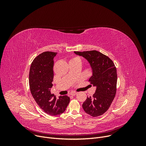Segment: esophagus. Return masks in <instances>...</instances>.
<instances>
[{
  "label": "esophagus",
  "instance_id": "1",
  "mask_svg": "<svg viewBox=\"0 0 146 146\" xmlns=\"http://www.w3.org/2000/svg\"><path fill=\"white\" fill-rule=\"evenodd\" d=\"M77 94V92H72L70 93V95H72V96H74V95H76Z\"/></svg>",
  "mask_w": 146,
  "mask_h": 146
}]
</instances>
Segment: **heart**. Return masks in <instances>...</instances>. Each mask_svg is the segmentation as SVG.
Segmentation results:
<instances>
[{
	"label": "heart",
	"mask_w": 146,
	"mask_h": 146,
	"mask_svg": "<svg viewBox=\"0 0 146 146\" xmlns=\"http://www.w3.org/2000/svg\"><path fill=\"white\" fill-rule=\"evenodd\" d=\"M76 59H80L78 57H74V58H73V59H71V60H76Z\"/></svg>",
	"instance_id": "b5f03b06"
}]
</instances>
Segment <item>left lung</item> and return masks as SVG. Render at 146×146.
<instances>
[{"mask_svg":"<svg viewBox=\"0 0 146 146\" xmlns=\"http://www.w3.org/2000/svg\"><path fill=\"white\" fill-rule=\"evenodd\" d=\"M74 54L87 60L92 69V75L89 81L96 87L92 97H87L82 104L84 111L92 117L105 113L110 108L117 90V69L113 62L106 55L96 50Z\"/></svg>","mask_w":146,"mask_h":146,"instance_id":"1","label":"left lung"}]
</instances>
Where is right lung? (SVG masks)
Masks as SVG:
<instances>
[{"instance_id":"right-lung-1","label":"right lung","mask_w":146,"mask_h":146,"mask_svg":"<svg viewBox=\"0 0 146 146\" xmlns=\"http://www.w3.org/2000/svg\"><path fill=\"white\" fill-rule=\"evenodd\" d=\"M56 52L46 51L36 56L31 64L29 83L31 92L40 109L51 115L63 113L69 105L66 95L59 98L51 93L54 78V58Z\"/></svg>"}]
</instances>
